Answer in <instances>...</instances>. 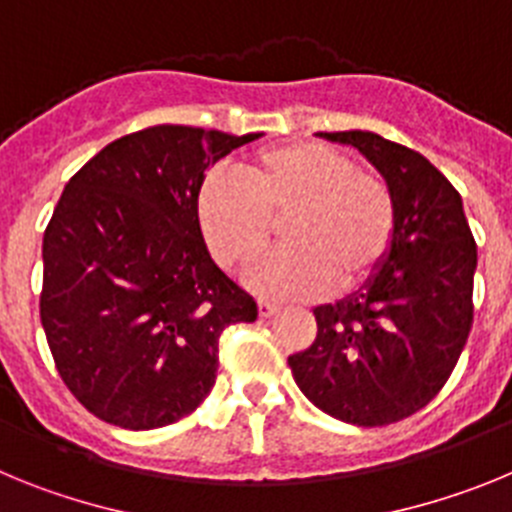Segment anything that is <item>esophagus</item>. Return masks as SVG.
Segmentation results:
<instances>
[{
    "label": "esophagus",
    "mask_w": 512,
    "mask_h": 512,
    "mask_svg": "<svg viewBox=\"0 0 512 512\" xmlns=\"http://www.w3.org/2000/svg\"><path fill=\"white\" fill-rule=\"evenodd\" d=\"M279 310L277 302H269V300H259V315L261 318H271L274 312Z\"/></svg>",
    "instance_id": "34e87169"
}]
</instances>
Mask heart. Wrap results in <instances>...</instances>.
I'll return each instance as SVG.
<instances>
[{"instance_id":"obj_1","label":"heart","mask_w":512,"mask_h":512,"mask_svg":"<svg viewBox=\"0 0 512 512\" xmlns=\"http://www.w3.org/2000/svg\"><path fill=\"white\" fill-rule=\"evenodd\" d=\"M197 223L215 261L246 271L282 223L287 248L253 271L271 297L348 295L390 259L397 205L390 184L318 140H289L248 156L238 179L210 174L197 192Z\"/></svg>"}]
</instances>
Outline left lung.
<instances>
[{
	"mask_svg": "<svg viewBox=\"0 0 512 512\" xmlns=\"http://www.w3.org/2000/svg\"><path fill=\"white\" fill-rule=\"evenodd\" d=\"M359 148L397 205L390 259L338 305L289 369L302 395L343 423L379 428L423 410L454 372L474 318L477 243L454 184L418 151L369 130L320 133Z\"/></svg>",
	"mask_w": 512,
	"mask_h": 512,
	"instance_id": "left-lung-1",
	"label": "left lung"
}]
</instances>
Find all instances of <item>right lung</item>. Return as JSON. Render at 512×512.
<instances>
[{"instance_id":"1","label":"right lung","mask_w":512,"mask_h":512,"mask_svg":"<svg viewBox=\"0 0 512 512\" xmlns=\"http://www.w3.org/2000/svg\"><path fill=\"white\" fill-rule=\"evenodd\" d=\"M261 133L153 125L69 179L43 235L40 323L71 395L130 431L171 425L215 384L217 343L259 307L197 223L215 161Z\"/></svg>"}]
</instances>
